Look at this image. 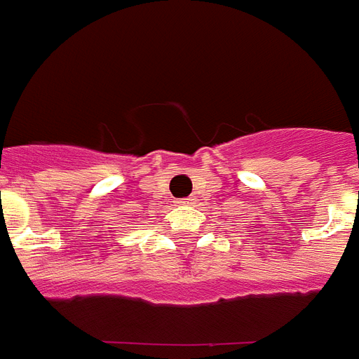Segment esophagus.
Wrapping results in <instances>:
<instances>
[{
    "label": "esophagus",
    "mask_w": 359,
    "mask_h": 359,
    "mask_svg": "<svg viewBox=\"0 0 359 359\" xmlns=\"http://www.w3.org/2000/svg\"><path fill=\"white\" fill-rule=\"evenodd\" d=\"M194 201H196L194 197H184V199H179L177 205H194Z\"/></svg>",
    "instance_id": "obj_1"
}]
</instances>
